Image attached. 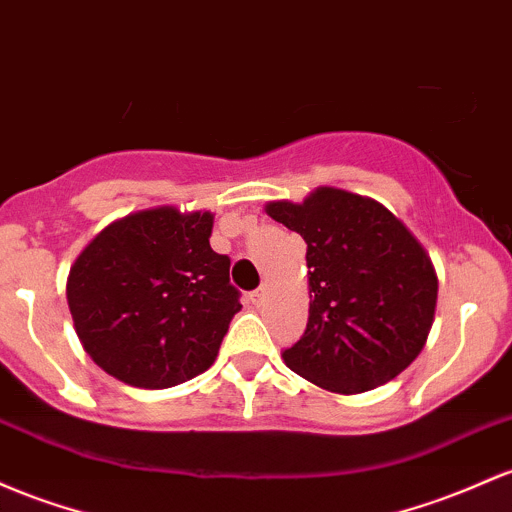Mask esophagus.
<instances>
[{"label": "esophagus", "mask_w": 512, "mask_h": 512, "mask_svg": "<svg viewBox=\"0 0 512 512\" xmlns=\"http://www.w3.org/2000/svg\"><path fill=\"white\" fill-rule=\"evenodd\" d=\"M250 301L255 303V306H260V303L265 301V286H260V289L252 291V294H250Z\"/></svg>", "instance_id": "esophagus-1"}]
</instances>
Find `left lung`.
Here are the masks:
<instances>
[{
  "instance_id": "1",
  "label": "left lung",
  "mask_w": 512,
  "mask_h": 512,
  "mask_svg": "<svg viewBox=\"0 0 512 512\" xmlns=\"http://www.w3.org/2000/svg\"><path fill=\"white\" fill-rule=\"evenodd\" d=\"M267 216L306 240L308 323L282 352L320 389L362 393L398 376L423 350L437 303L425 247L379 201L318 187L303 204L269 201Z\"/></svg>"
}]
</instances>
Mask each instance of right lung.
I'll list each match as a JSON object with an SVG mask.
<instances>
[{
	"label": "right lung",
	"instance_id": "obj_1",
	"mask_svg": "<svg viewBox=\"0 0 512 512\" xmlns=\"http://www.w3.org/2000/svg\"><path fill=\"white\" fill-rule=\"evenodd\" d=\"M213 213L174 206L106 226L67 277L84 352L128 386L170 389L206 372L240 311L228 255L211 250Z\"/></svg>",
	"mask_w": 512,
	"mask_h": 512
}]
</instances>
